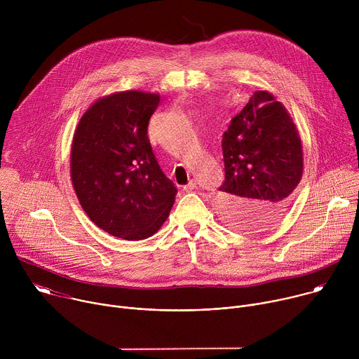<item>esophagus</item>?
<instances>
[{
	"mask_svg": "<svg viewBox=\"0 0 359 359\" xmlns=\"http://www.w3.org/2000/svg\"><path fill=\"white\" fill-rule=\"evenodd\" d=\"M196 186H197V183H196V180L194 179H191L183 189L186 190V191H191V190H194L196 189Z\"/></svg>",
	"mask_w": 359,
	"mask_h": 359,
	"instance_id": "esophagus-1",
	"label": "esophagus"
}]
</instances>
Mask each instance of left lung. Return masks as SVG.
Listing matches in <instances>:
<instances>
[{
	"mask_svg": "<svg viewBox=\"0 0 359 359\" xmlns=\"http://www.w3.org/2000/svg\"><path fill=\"white\" fill-rule=\"evenodd\" d=\"M224 182L217 204L238 231H259L285 213L302 176L298 130L274 96L257 90L223 133Z\"/></svg>",
	"mask_w": 359,
	"mask_h": 359,
	"instance_id": "obj_1",
	"label": "left lung"
}]
</instances>
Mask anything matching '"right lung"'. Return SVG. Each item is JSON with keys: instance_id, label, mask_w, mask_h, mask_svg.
<instances>
[{"instance_id": "right-lung-1", "label": "right lung", "mask_w": 359, "mask_h": 359, "mask_svg": "<svg viewBox=\"0 0 359 359\" xmlns=\"http://www.w3.org/2000/svg\"><path fill=\"white\" fill-rule=\"evenodd\" d=\"M159 102V95L139 90L105 96L74 135L71 177L81 206L99 229L123 240L156 233L177 194L147 136Z\"/></svg>"}]
</instances>
